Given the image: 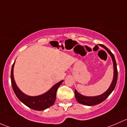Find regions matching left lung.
Listing matches in <instances>:
<instances>
[{
	"label": "left lung",
	"instance_id": "1",
	"mask_svg": "<svg viewBox=\"0 0 127 127\" xmlns=\"http://www.w3.org/2000/svg\"><path fill=\"white\" fill-rule=\"evenodd\" d=\"M100 46H101L102 48H104L106 51L108 53V54L111 56L112 59V62H113V67H114V76H113V79H112V81L111 84L110 86L108 88V89L105 92H104L103 94H101L100 95H98V96H84V95H81V94H79L76 90H74V95H75V98L76 99L78 103H81V104H83L84 105L86 106H94L96 105V104H100L101 102H103L104 100H105L106 99L108 98V96L111 94L112 91L114 89L115 87H116V83H117V64H116V59H115V57L114 54L111 52V51L109 50L108 48H107L105 46H104L103 44H100Z\"/></svg>",
	"mask_w": 127,
	"mask_h": 127
}]
</instances>
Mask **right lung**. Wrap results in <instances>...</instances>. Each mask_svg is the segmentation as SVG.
Returning <instances> with one entry per match:
<instances>
[{"label":"right lung","instance_id":"obj_1","mask_svg":"<svg viewBox=\"0 0 127 127\" xmlns=\"http://www.w3.org/2000/svg\"><path fill=\"white\" fill-rule=\"evenodd\" d=\"M15 61L13 64L11 71V81L13 89L18 98L29 108L36 111H43L54 104L56 98L57 89L64 81L54 85L50 89L43 94L38 96H29L25 94L18 88L15 83L13 75V68Z\"/></svg>","mask_w":127,"mask_h":127}]
</instances>
